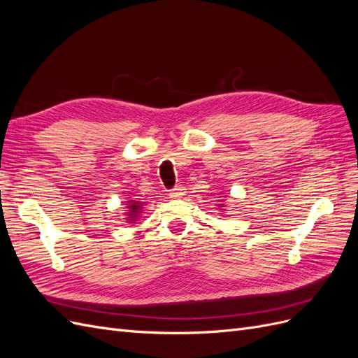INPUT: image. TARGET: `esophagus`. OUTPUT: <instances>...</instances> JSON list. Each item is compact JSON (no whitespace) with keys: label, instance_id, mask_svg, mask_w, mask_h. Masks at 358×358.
Masks as SVG:
<instances>
[{"label":"esophagus","instance_id":"1","mask_svg":"<svg viewBox=\"0 0 358 358\" xmlns=\"http://www.w3.org/2000/svg\"><path fill=\"white\" fill-rule=\"evenodd\" d=\"M187 194V189L183 188V187H176L175 189H171V192H170V197L171 199H180V197H183Z\"/></svg>","mask_w":358,"mask_h":358}]
</instances>
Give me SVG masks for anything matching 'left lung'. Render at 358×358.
<instances>
[{"mask_svg":"<svg viewBox=\"0 0 358 358\" xmlns=\"http://www.w3.org/2000/svg\"><path fill=\"white\" fill-rule=\"evenodd\" d=\"M222 197H224V196H222ZM216 206H218V210H220L221 213H225V208H227V204H225L224 199H222V200H220V201H218V204H216Z\"/></svg>","mask_w":358,"mask_h":358,"instance_id":"8db88e82","label":"left lung"}]
</instances>
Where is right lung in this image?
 <instances>
[{"label":"right lung","instance_id":"add662e5","mask_svg":"<svg viewBox=\"0 0 358 358\" xmlns=\"http://www.w3.org/2000/svg\"><path fill=\"white\" fill-rule=\"evenodd\" d=\"M146 201H142V200H131L129 199L127 201V208H125V222L128 224H137V221L140 220V216H142L143 210L146 209Z\"/></svg>","mask_w":358,"mask_h":358}]
</instances>
